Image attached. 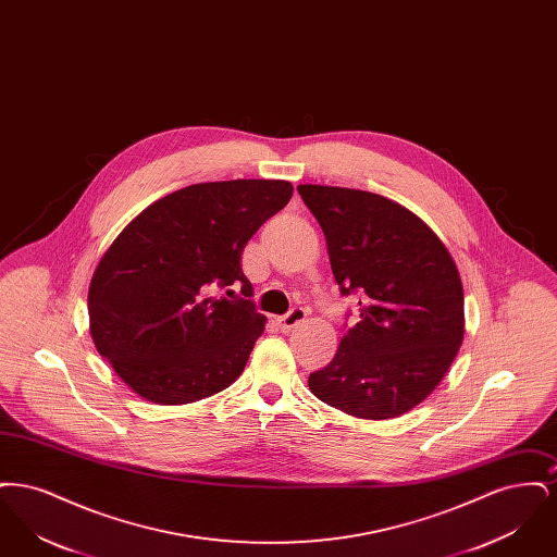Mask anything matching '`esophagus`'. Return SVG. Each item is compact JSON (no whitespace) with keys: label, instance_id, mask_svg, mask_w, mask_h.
Masks as SVG:
<instances>
[{"label":"esophagus","instance_id":"34e87169","mask_svg":"<svg viewBox=\"0 0 557 557\" xmlns=\"http://www.w3.org/2000/svg\"><path fill=\"white\" fill-rule=\"evenodd\" d=\"M305 318H307V311H305L302 307H294L286 315L280 318V325H282V330H292V327H296L298 323H302Z\"/></svg>","mask_w":557,"mask_h":557}]
</instances>
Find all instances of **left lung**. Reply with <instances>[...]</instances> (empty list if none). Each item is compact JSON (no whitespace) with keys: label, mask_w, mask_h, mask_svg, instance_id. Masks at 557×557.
<instances>
[{"label":"left lung","mask_w":557,"mask_h":557,"mask_svg":"<svg viewBox=\"0 0 557 557\" xmlns=\"http://www.w3.org/2000/svg\"><path fill=\"white\" fill-rule=\"evenodd\" d=\"M318 219L341 294H361L357 325L309 375L311 393L363 420L422 403L463 341V288L449 250L424 221L363 189L298 186Z\"/></svg>","instance_id":"8db88e82"}]
</instances>
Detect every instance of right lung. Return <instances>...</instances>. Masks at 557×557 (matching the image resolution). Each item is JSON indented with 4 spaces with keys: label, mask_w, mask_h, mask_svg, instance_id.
<instances>
[{
    "label": "right lung",
    "mask_w": 557,
    "mask_h": 557,
    "mask_svg": "<svg viewBox=\"0 0 557 557\" xmlns=\"http://www.w3.org/2000/svg\"><path fill=\"white\" fill-rule=\"evenodd\" d=\"M290 198L288 182L196 184L150 205L112 242L89 284V332L139 397L184 405L238 380L265 330L239 259ZM238 283L244 299L211 296Z\"/></svg>",
    "instance_id": "1"
}]
</instances>
